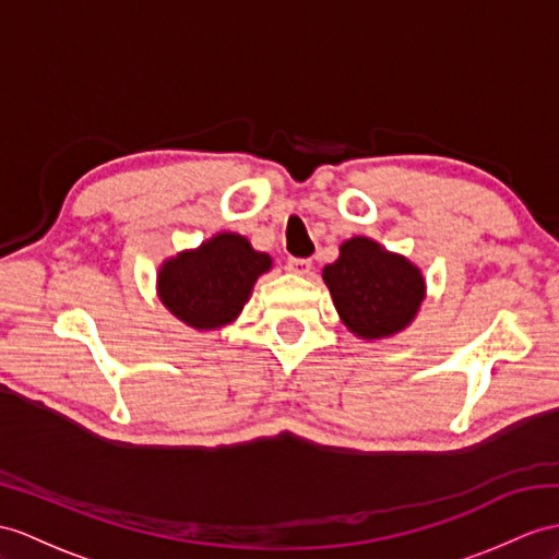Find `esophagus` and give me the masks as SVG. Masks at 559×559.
I'll list each match as a JSON object with an SVG mask.
<instances>
[{
	"instance_id": "34e87169",
	"label": "esophagus",
	"mask_w": 559,
	"mask_h": 559,
	"mask_svg": "<svg viewBox=\"0 0 559 559\" xmlns=\"http://www.w3.org/2000/svg\"><path fill=\"white\" fill-rule=\"evenodd\" d=\"M287 270L294 272V275H308L312 270L310 258H287Z\"/></svg>"
}]
</instances>
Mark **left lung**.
I'll use <instances>...</instances> for the list:
<instances>
[{
  "label": "left lung",
  "mask_w": 559,
  "mask_h": 559,
  "mask_svg": "<svg viewBox=\"0 0 559 559\" xmlns=\"http://www.w3.org/2000/svg\"><path fill=\"white\" fill-rule=\"evenodd\" d=\"M322 280L344 324L362 338L401 332L425 298L421 272L365 237L342 243V253L322 270Z\"/></svg>",
  "instance_id": "obj_1"
}]
</instances>
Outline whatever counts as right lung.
<instances>
[{"label": "right lung", "mask_w": 559, "mask_h": 559, "mask_svg": "<svg viewBox=\"0 0 559 559\" xmlns=\"http://www.w3.org/2000/svg\"><path fill=\"white\" fill-rule=\"evenodd\" d=\"M272 265L267 253L223 233L201 249L180 253L160 267L158 296L175 318L197 330H215L233 322L249 301L255 280Z\"/></svg>", "instance_id": "obj_1"}]
</instances>
